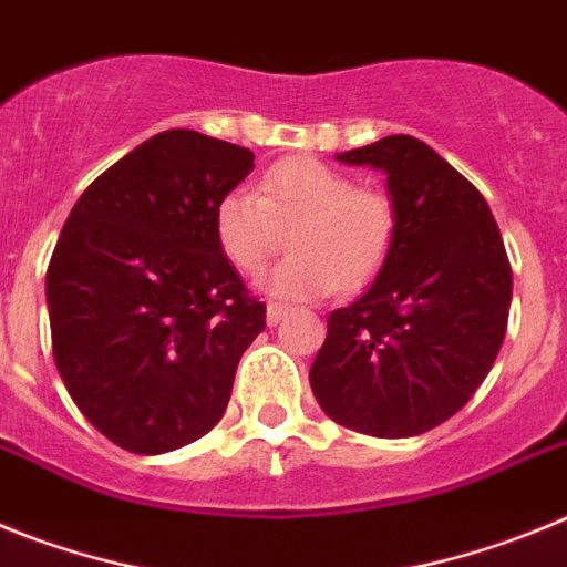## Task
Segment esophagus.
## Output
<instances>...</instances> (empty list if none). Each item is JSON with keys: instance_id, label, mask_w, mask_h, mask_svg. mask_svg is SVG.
Listing matches in <instances>:
<instances>
[{"instance_id": "obj_1", "label": "esophagus", "mask_w": 567, "mask_h": 567, "mask_svg": "<svg viewBox=\"0 0 567 567\" xmlns=\"http://www.w3.org/2000/svg\"><path fill=\"white\" fill-rule=\"evenodd\" d=\"M289 307L287 303H267V323L269 327H278L280 320L287 318Z\"/></svg>"}]
</instances>
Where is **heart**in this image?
I'll use <instances>...</instances> for the list:
<instances>
[{"mask_svg": "<svg viewBox=\"0 0 567 567\" xmlns=\"http://www.w3.org/2000/svg\"><path fill=\"white\" fill-rule=\"evenodd\" d=\"M215 238L238 272L258 275L292 244L267 278L278 298L352 292L383 269L398 238V204L385 189L360 187L352 175L312 155L272 164L260 193L235 187L213 213Z\"/></svg>", "mask_w": 567, "mask_h": 567, "instance_id": "obj_1", "label": "heart"}]
</instances>
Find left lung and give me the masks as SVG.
I'll list each match as a JSON object with an SVG mask.
<instances>
[{
    "mask_svg": "<svg viewBox=\"0 0 567 567\" xmlns=\"http://www.w3.org/2000/svg\"><path fill=\"white\" fill-rule=\"evenodd\" d=\"M389 175L398 238L374 284L329 315L309 369L320 409L372 437H414L457 414L508 329L511 264L483 193L412 135L338 155Z\"/></svg>",
    "mask_w": 567,
    "mask_h": 567,
    "instance_id": "obj_1",
    "label": "left lung"
}]
</instances>
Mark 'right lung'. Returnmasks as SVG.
Instances as JSON below:
<instances>
[{"label": "right lung", "mask_w": 567, "mask_h": 567, "mask_svg": "<svg viewBox=\"0 0 567 567\" xmlns=\"http://www.w3.org/2000/svg\"><path fill=\"white\" fill-rule=\"evenodd\" d=\"M252 167V150L167 130L104 169L64 221L44 284L53 358L79 412L127 452L204 437L267 327L213 221Z\"/></svg>", "instance_id": "add662e5"}]
</instances>
